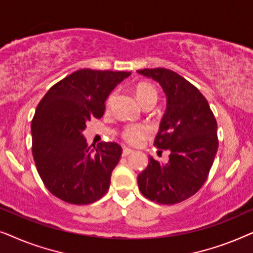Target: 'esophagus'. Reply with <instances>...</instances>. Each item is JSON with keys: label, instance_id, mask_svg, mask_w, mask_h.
I'll return each instance as SVG.
<instances>
[{"label": "esophagus", "instance_id": "obj_1", "mask_svg": "<svg viewBox=\"0 0 253 253\" xmlns=\"http://www.w3.org/2000/svg\"><path fill=\"white\" fill-rule=\"evenodd\" d=\"M132 150H131V148H129V147H123V151H122V155L123 157H127V155L129 154H131L132 153Z\"/></svg>", "mask_w": 253, "mask_h": 253}]
</instances>
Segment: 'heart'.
Masks as SVG:
<instances>
[{
  "label": "heart",
  "mask_w": 253,
  "mask_h": 253,
  "mask_svg": "<svg viewBox=\"0 0 253 253\" xmlns=\"http://www.w3.org/2000/svg\"><path fill=\"white\" fill-rule=\"evenodd\" d=\"M134 94L143 107L155 105L159 99V91L153 84L147 82H140L134 86ZM115 98L114 93H110L107 98V107H110ZM150 133V129L144 124H126L121 131V137L127 144L136 145Z\"/></svg>",
  "instance_id": "1"
}]
</instances>
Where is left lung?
<instances>
[{"label":"left lung","instance_id":"1","mask_svg":"<svg viewBox=\"0 0 253 253\" xmlns=\"http://www.w3.org/2000/svg\"><path fill=\"white\" fill-rule=\"evenodd\" d=\"M138 74L157 81L167 95L154 146L170 151L167 164L150 157L138 188L152 202L174 205L198 192L209 177L219 147L216 120L205 96L182 76L165 68Z\"/></svg>","mask_w":253,"mask_h":253}]
</instances>
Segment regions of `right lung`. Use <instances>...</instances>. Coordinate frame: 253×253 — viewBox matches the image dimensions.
Returning <instances> with one entry per match:
<instances>
[{
    "mask_svg": "<svg viewBox=\"0 0 253 253\" xmlns=\"http://www.w3.org/2000/svg\"><path fill=\"white\" fill-rule=\"evenodd\" d=\"M131 72L81 69L51 86L38 105L32 154L51 195L74 205H87L108 191L122 147L100 143L94 150L83 138L91 119L102 117L109 93Z\"/></svg>",
    "mask_w": 253,
    "mask_h": 253,
    "instance_id": "1",
    "label": "right lung"
}]
</instances>
